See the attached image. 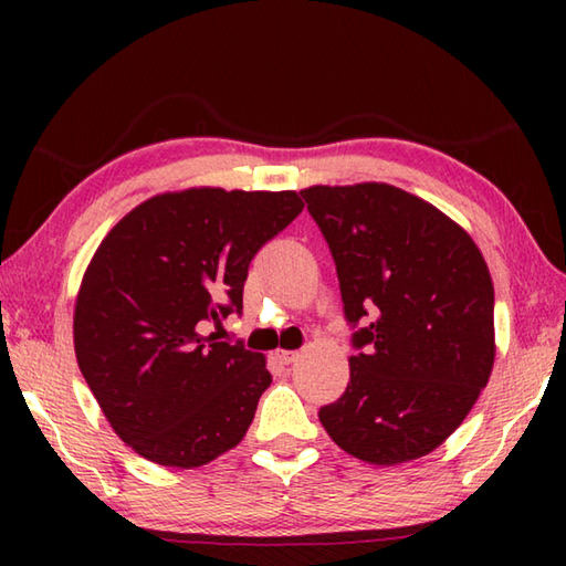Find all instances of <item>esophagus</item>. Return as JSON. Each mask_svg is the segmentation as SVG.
Segmentation results:
<instances>
[{"label":"esophagus","instance_id":"obj_1","mask_svg":"<svg viewBox=\"0 0 566 566\" xmlns=\"http://www.w3.org/2000/svg\"><path fill=\"white\" fill-rule=\"evenodd\" d=\"M274 355H276V359H282V363H284V365H290V363H294V359L298 357V353H294V350H276Z\"/></svg>","mask_w":566,"mask_h":566}]
</instances>
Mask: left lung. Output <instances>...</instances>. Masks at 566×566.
Instances as JSON below:
<instances>
[{
  "label": "left lung",
  "instance_id": "obj_1",
  "mask_svg": "<svg viewBox=\"0 0 566 566\" xmlns=\"http://www.w3.org/2000/svg\"><path fill=\"white\" fill-rule=\"evenodd\" d=\"M355 328L350 381L318 418L369 464L432 452L460 428L494 367V284L464 228L408 191L365 182L302 191Z\"/></svg>",
  "mask_w": 566,
  "mask_h": 566
}]
</instances>
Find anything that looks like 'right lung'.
<instances>
[{
  "label": "right lung",
  "instance_id": "obj_1",
  "mask_svg": "<svg viewBox=\"0 0 566 566\" xmlns=\"http://www.w3.org/2000/svg\"><path fill=\"white\" fill-rule=\"evenodd\" d=\"M302 209L296 191H167L102 240L77 294L75 355L140 457L195 469L243 440L272 375L260 353L197 326L243 311L250 260Z\"/></svg>",
  "mask_w": 566,
  "mask_h": 566
}]
</instances>
